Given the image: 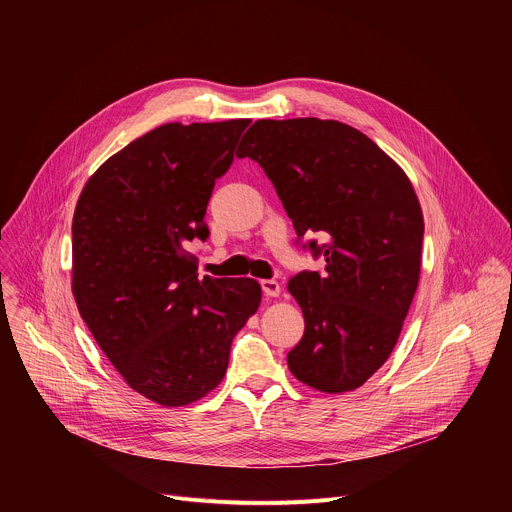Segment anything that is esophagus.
<instances>
[{
	"label": "esophagus",
	"instance_id": "34e87169",
	"mask_svg": "<svg viewBox=\"0 0 512 512\" xmlns=\"http://www.w3.org/2000/svg\"><path fill=\"white\" fill-rule=\"evenodd\" d=\"M261 289H263V296L267 298H277L281 294V285L275 279H263Z\"/></svg>",
	"mask_w": 512,
	"mask_h": 512
}]
</instances>
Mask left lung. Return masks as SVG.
<instances>
[{"instance_id":"1","label":"left lung","mask_w":512,"mask_h":512,"mask_svg":"<svg viewBox=\"0 0 512 512\" xmlns=\"http://www.w3.org/2000/svg\"><path fill=\"white\" fill-rule=\"evenodd\" d=\"M237 156L263 168L302 247L326 261L289 279L306 322L289 371L322 393L360 387L393 352L419 281L423 214L409 178L358 129L316 117L259 119Z\"/></svg>"}]
</instances>
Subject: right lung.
<instances>
[{"label": "right lung", "instance_id": "1", "mask_svg": "<svg viewBox=\"0 0 512 512\" xmlns=\"http://www.w3.org/2000/svg\"><path fill=\"white\" fill-rule=\"evenodd\" d=\"M249 123H166L137 137L91 176L72 218L81 318L125 383L166 407L223 381L261 302L255 279H200L186 251L210 235L206 204Z\"/></svg>", "mask_w": 512, "mask_h": 512}]
</instances>
